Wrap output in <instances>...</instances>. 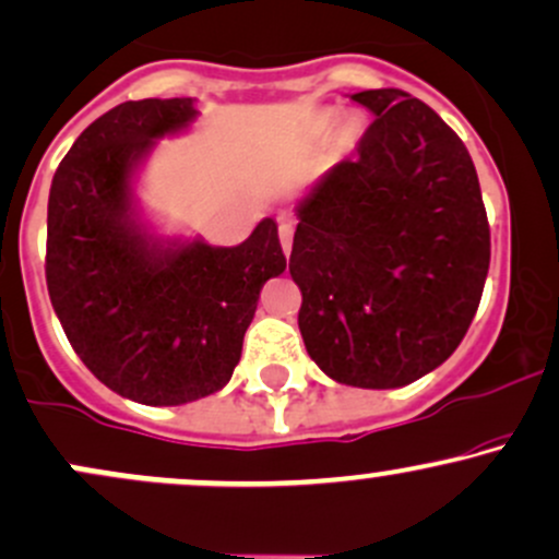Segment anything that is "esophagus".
Instances as JSON below:
<instances>
[{
    "mask_svg": "<svg viewBox=\"0 0 559 559\" xmlns=\"http://www.w3.org/2000/svg\"><path fill=\"white\" fill-rule=\"evenodd\" d=\"M278 239H281V247H284V254L288 258V252H292V241H294V226H292V223H281Z\"/></svg>",
    "mask_w": 559,
    "mask_h": 559,
    "instance_id": "34e87169",
    "label": "esophagus"
}]
</instances>
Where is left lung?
<instances>
[{
  "mask_svg": "<svg viewBox=\"0 0 559 559\" xmlns=\"http://www.w3.org/2000/svg\"><path fill=\"white\" fill-rule=\"evenodd\" d=\"M376 115L297 204L288 273L307 355L333 381L400 389L471 329L491 234L463 139L402 88L352 94Z\"/></svg>",
  "mask_w": 559,
  "mask_h": 559,
  "instance_id": "1",
  "label": "left lung"
}]
</instances>
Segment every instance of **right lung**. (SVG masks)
Instances as JSON below:
<instances>
[{
	"mask_svg": "<svg viewBox=\"0 0 559 559\" xmlns=\"http://www.w3.org/2000/svg\"><path fill=\"white\" fill-rule=\"evenodd\" d=\"M194 99L123 102L75 139L47 210V288L70 346L126 400L173 407L221 391L262 286L286 271L265 217L239 247L163 241L136 221L131 178Z\"/></svg>",
	"mask_w": 559,
	"mask_h": 559,
	"instance_id": "add662e5",
	"label": "right lung"
}]
</instances>
